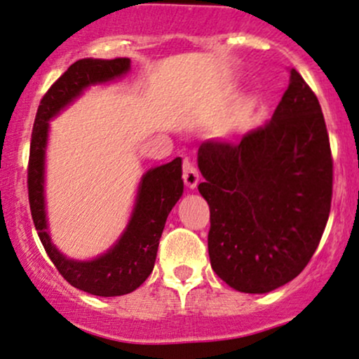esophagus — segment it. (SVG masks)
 Masks as SVG:
<instances>
[{
	"mask_svg": "<svg viewBox=\"0 0 359 359\" xmlns=\"http://www.w3.org/2000/svg\"><path fill=\"white\" fill-rule=\"evenodd\" d=\"M182 177H184L185 185H187L189 189H196L198 184V179H201V177H198L197 167L191 162L184 163V175Z\"/></svg>",
	"mask_w": 359,
	"mask_h": 359,
	"instance_id": "obj_1",
	"label": "esophagus"
}]
</instances>
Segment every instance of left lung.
<instances>
[{"mask_svg": "<svg viewBox=\"0 0 359 359\" xmlns=\"http://www.w3.org/2000/svg\"><path fill=\"white\" fill-rule=\"evenodd\" d=\"M273 118L239 144L198 147L210 209V266L241 292L262 294L301 274L318 249L332 197L321 105L294 68Z\"/></svg>", "mask_w": 359, "mask_h": 359, "instance_id": "left-lung-1", "label": "left lung"}]
</instances>
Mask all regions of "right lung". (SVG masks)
<instances>
[{"instance_id":"add662e5","label":"right lung","mask_w":359,"mask_h":359,"mask_svg":"<svg viewBox=\"0 0 359 359\" xmlns=\"http://www.w3.org/2000/svg\"><path fill=\"white\" fill-rule=\"evenodd\" d=\"M128 68V58H85L73 63L41 98L29 144L28 198L34 229L43 248L67 283L88 294L103 297L128 294L152 273L167 215L184 192L182 161L177 157L165 165L147 172L138 187L130 222L109 252L93 261H72L56 250L46 231L43 196L45 147L51 116L75 100L86 86L122 76Z\"/></svg>"}]
</instances>
